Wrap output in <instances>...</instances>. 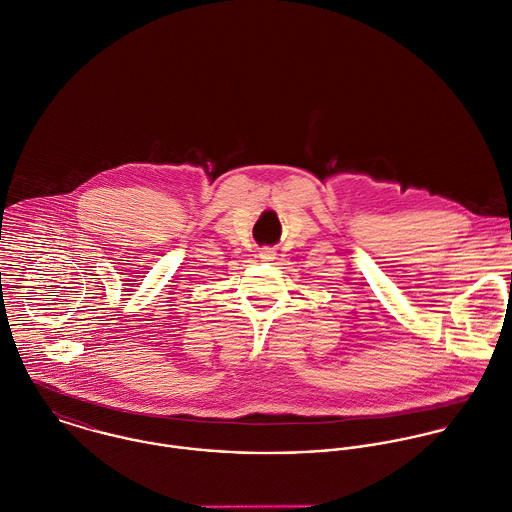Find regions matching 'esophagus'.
Here are the masks:
<instances>
[{"instance_id": "34e87169", "label": "esophagus", "mask_w": 512, "mask_h": 512, "mask_svg": "<svg viewBox=\"0 0 512 512\" xmlns=\"http://www.w3.org/2000/svg\"><path fill=\"white\" fill-rule=\"evenodd\" d=\"M261 259H267V261L275 259V251H273V249H263V251H261Z\"/></svg>"}]
</instances>
